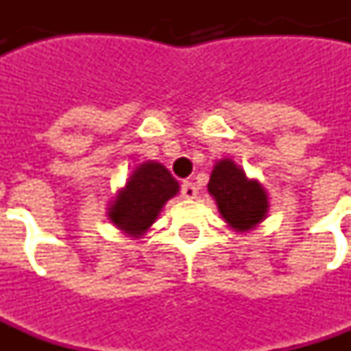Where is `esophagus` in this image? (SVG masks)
Masks as SVG:
<instances>
[{
    "label": "esophagus",
    "mask_w": 351,
    "mask_h": 351,
    "mask_svg": "<svg viewBox=\"0 0 351 351\" xmlns=\"http://www.w3.org/2000/svg\"><path fill=\"white\" fill-rule=\"evenodd\" d=\"M180 193H182L184 199H195L197 197V188H195V184L191 182H184L182 188H180Z\"/></svg>",
    "instance_id": "esophagus-1"
}]
</instances>
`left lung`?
<instances>
[{
	"label": "left lung",
	"mask_w": 351,
	"mask_h": 351,
	"mask_svg": "<svg viewBox=\"0 0 351 351\" xmlns=\"http://www.w3.org/2000/svg\"><path fill=\"white\" fill-rule=\"evenodd\" d=\"M221 218L239 233L250 231L267 218L269 197L263 186L248 178L235 161L223 158L214 165L208 182Z\"/></svg>",
	"instance_id": "8db88e82"
}]
</instances>
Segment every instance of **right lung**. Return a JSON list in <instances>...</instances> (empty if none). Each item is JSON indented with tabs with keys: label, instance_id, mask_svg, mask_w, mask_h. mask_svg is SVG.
<instances>
[{
	"label": "right lung",
	"instance_id": "1",
	"mask_svg": "<svg viewBox=\"0 0 351 351\" xmlns=\"http://www.w3.org/2000/svg\"><path fill=\"white\" fill-rule=\"evenodd\" d=\"M180 190L165 165L158 161H145L131 173L128 182L118 191L107 208L108 220L133 241L143 239L161 208Z\"/></svg>",
	"mask_w": 351,
	"mask_h": 351
}]
</instances>
